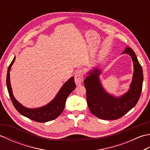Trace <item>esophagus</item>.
Wrapping results in <instances>:
<instances>
[{"instance_id": "1", "label": "esophagus", "mask_w": 150, "mask_h": 150, "mask_svg": "<svg viewBox=\"0 0 150 150\" xmlns=\"http://www.w3.org/2000/svg\"><path fill=\"white\" fill-rule=\"evenodd\" d=\"M84 79V73L82 70L79 69L76 71L75 74V81L77 85L81 84L82 82L83 81Z\"/></svg>"}]
</instances>
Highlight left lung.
Masks as SVG:
<instances>
[{
  "label": "left lung",
  "mask_w": 150,
  "mask_h": 150,
  "mask_svg": "<svg viewBox=\"0 0 150 150\" xmlns=\"http://www.w3.org/2000/svg\"><path fill=\"white\" fill-rule=\"evenodd\" d=\"M123 53L128 54L133 64L132 81L126 93L120 97L108 93L101 83L99 77L102 71L97 67H95L88 73V76L84 80L89 109L99 119H119L135 106L141 96L143 83L142 66L132 48L127 47Z\"/></svg>",
  "instance_id": "left-lung-1"
}]
</instances>
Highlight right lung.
<instances>
[{"instance_id": "add662e5", "label": "right lung", "mask_w": 150, "mask_h": 150, "mask_svg": "<svg viewBox=\"0 0 150 150\" xmlns=\"http://www.w3.org/2000/svg\"><path fill=\"white\" fill-rule=\"evenodd\" d=\"M15 57H14L13 60H12L10 65L8 67L7 77H6V85H7L9 97L16 110L22 115L38 122H46L55 119L62 113L65 107L67 97L74 90L76 87L74 77H71L62 85L55 98L48 104L37 108H28L24 106L16 100L13 95L9 72H10L11 68L15 62Z\"/></svg>"}]
</instances>
